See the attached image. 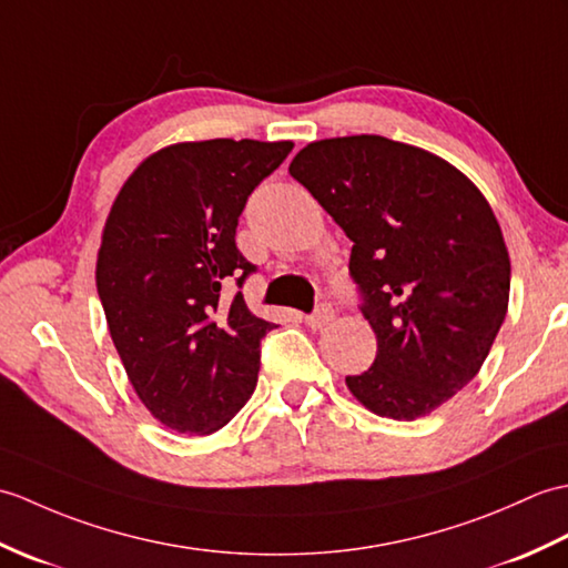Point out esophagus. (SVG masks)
<instances>
[{"instance_id":"esophagus-1","label":"esophagus","mask_w":568,"mask_h":568,"mask_svg":"<svg viewBox=\"0 0 568 568\" xmlns=\"http://www.w3.org/2000/svg\"><path fill=\"white\" fill-rule=\"evenodd\" d=\"M333 318L335 316H333L331 304H321L316 311L311 313V316H306V325L311 327V331H323L325 325H331Z\"/></svg>"}]
</instances>
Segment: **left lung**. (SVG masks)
I'll return each mask as SVG.
<instances>
[{
    "label": "left lung",
    "mask_w": 568,
    "mask_h": 568,
    "mask_svg": "<svg viewBox=\"0 0 568 568\" xmlns=\"http://www.w3.org/2000/svg\"><path fill=\"white\" fill-rule=\"evenodd\" d=\"M288 172L352 243L376 359L345 376L382 418L433 413L481 369L508 311L510 257L484 194L447 160L384 135L308 143Z\"/></svg>",
    "instance_id": "1"
}]
</instances>
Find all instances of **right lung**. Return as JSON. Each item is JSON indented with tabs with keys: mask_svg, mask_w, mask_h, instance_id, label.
<instances>
[{
	"mask_svg": "<svg viewBox=\"0 0 568 568\" xmlns=\"http://www.w3.org/2000/svg\"><path fill=\"white\" fill-rule=\"evenodd\" d=\"M292 148L247 138L162 148L113 201L97 292L138 398L170 430L216 433L257 386L260 343L276 325L233 294L257 270L235 229Z\"/></svg>",
	"mask_w": 568,
	"mask_h": 568,
	"instance_id": "add662e5",
	"label": "right lung"
}]
</instances>
